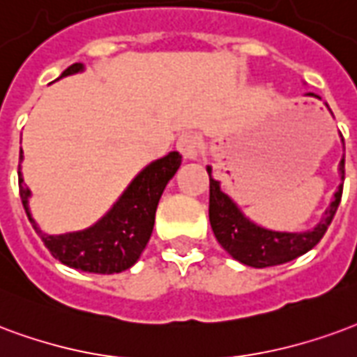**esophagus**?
Wrapping results in <instances>:
<instances>
[{
	"instance_id": "obj_1",
	"label": "esophagus",
	"mask_w": 357,
	"mask_h": 357,
	"mask_svg": "<svg viewBox=\"0 0 357 357\" xmlns=\"http://www.w3.org/2000/svg\"><path fill=\"white\" fill-rule=\"evenodd\" d=\"M176 148L184 155V160H196L202 152V140L196 132H184L176 140Z\"/></svg>"
}]
</instances>
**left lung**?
<instances>
[{
    "instance_id": "obj_1",
    "label": "left lung",
    "mask_w": 357,
    "mask_h": 357,
    "mask_svg": "<svg viewBox=\"0 0 357 357\" xmlns=\"http://www.w3.org/2000/svg\"><path fill=\"white\" fill-rule=\"evenodd\" d=\"M308 95L317 96L314 93ZM339 171L340 178L344 181V158L340 160ZM207 173H209V222L213 234L218 243L225 247L226 253L232 255L241 264L253 268L275 266L308 253L327 232L342 197V184H340L339 190L335 192L331 205L325 209L324 218L312 230L274 232L249 220L239 211L238 205L220 190V182L211 176V167H207Z\"/></svg>"
}]
</instances>
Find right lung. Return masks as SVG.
<instances>
[{
    "label": "right lung",
    "instance_id": "1",
    "mask_svg": "<svg viewBox=\"0 0 357 357\" xmlns=\"http://www.w3.org/2000/svg\"><path fill=\"white\" fill-rule=\"evenodd\" d=\"M82 70V62H75L62 72L61 77L77 74ZM18 160L22 161V150ZM181 163L182 155L178 152H169L165 158L152 161L132 178L116 205L95 226L82 232L61 234V236L41 232L40 226L36 225L28 207L30 190L24 184L20 173V163H18V190L33 230L54 259L83 272L118 274L131 268L144 251L148 239L152 236L155 209L160 204L161 194L167 182L175 176Z\"/></svg>",
    "mask_w": 357,
    "mask_h": 357
}]
</instances>
